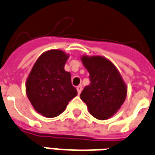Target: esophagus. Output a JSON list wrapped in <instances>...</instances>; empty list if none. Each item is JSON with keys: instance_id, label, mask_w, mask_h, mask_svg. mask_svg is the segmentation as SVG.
<instances>
[{"instance_id": "34e87169", "label": "esophagus", "mask_w": 155, "mask_h": 155, "mask_svg": "<svg viewBox=\"0 0 155 155\" xmlns=\"http://www.w3.org/2000/svg\"><path fill=\"white\" fill-rule=\"evenodd\" d=\"M76 89H77V91H78V94L80 95L81 93V91H82V85H78L77 87H76Z\"/></svg>"}]
</instances>
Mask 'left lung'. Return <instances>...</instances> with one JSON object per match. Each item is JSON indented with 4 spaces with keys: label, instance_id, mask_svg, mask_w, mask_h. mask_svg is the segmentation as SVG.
<instances>
[{
    "label": "left lung",
    "instance_id": "1",
    "mask_svg": "<svg viewBox=\"0 0 155 155\" xmlns=\"http://www.w3.org/2000/svg\"><path fill=\"white\" fill-rule=\"evenodd\" d=\"M81 59L91 80V84L81 92V99L94 117L99 120L110 118L126 99V83L117 67L107 58L82 55Z\"/></svg>",
    "mask_w": 155,
    "mask_h": 155
}]
</instances>
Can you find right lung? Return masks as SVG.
Instances as JSON below:
<instances>
[{
  "mask_svg": "<svg viewBox=\"0 0 155 155\" xmlns=\"http://www.w3.org/2000/svg\"><path fill=\"white\" fill-rule=\"evenodd\" d=\"M70 55L51 49L38 57L26 81V93L37 112L45 117L61 114L70 100L77 96L71 74L64 70Z\"/></svg>",
  "mask_w": 155,
  "mask_h": 155,
  "instance_id": "1",
  "label": "right lung"
}]
</instances>
